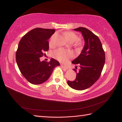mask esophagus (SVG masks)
I'll list each match as a JSON object with an SVG mask.
<instances>
[{"mask_svg":"<svg viewBox=\"0 0 122 122\" xmlns=\"http://www.w3.org/2000/svg\"><path fill=\"white\" fill-rule=\"evenodd\" d=\"M61 66L62 67V68H63V69H69L66 66H64V65H63V64H61Z\"/></svg>","mask_w":122,"mask_h":122,"instance_id":"obj_1","label":"esophagus"}]
</instances>
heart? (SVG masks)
Here are the masks:
<instances>
[{"instance_id":"heart-1","label":"heart","mask_w":122,"mask_h":122,"mask_svg":"<svg viewBox=\"0 0 122 122\" xmlns=\"http://www.w3.org/2000/svg\"><path fill=\"white\" fill-rule=\"evenodd\" d=\"M64 35L66 38V40L70 43H73L75 41L76 45L80 46L81 45V41L77 39L78 37H77L76 33H75L74 32L71 31H66L64 32ZM54 37H55L54 35L52 36V37L50 39V40H49V44L50 46H53ZM52 56L54 58L58 60V61L61 62H66L70 58H71L72 54L70 51H66L62 48H59L54 51L52 53Z\"/></svg>"}]
</instances>
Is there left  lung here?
I'll return each mask as SVG.
<instances>
[{"label":"left lung","instance_id":"1","mask_svg":"<svg viewBox=\"0 0 122 122\" xmlns=\"http://www.w3.org/2000/svg\"><path fill=\"white\" fill-rule=\"evenodd\" d=\"M74 30L82 33L85 45L81 54L72 62L80 68L79 71L73 69L76 73V79L68 81V84L74 90H84L99 79L105 63V52L99 38L92 31L84 27Z\"/></svg>","mask_w":122,"mask_h":122}]
</instances>
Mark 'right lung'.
<instances>
[{
	"instance_id": "add662e5",
	"label": "right lung",
	"mask_w": 122,
	"mask_h": 122,
	"mask_svg": "<svg viewBox=\"0 0 122 122\" xmlns=\"http://www.w3.org/2000/svg\"><path fill=\"white\" fill-rule=\"evenodd\" d=\"M55 32L54 29L37 28L23 36L18 45L15 59L18 68L30 83L37 85L46 82L59 62L53 58L49 62L40 61L49 49V39Z\"/></svg>"
}]
</instances>
